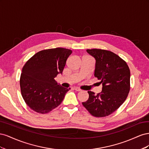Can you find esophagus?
Returning <instances> with one entry per match:
<instances>
[{
    "mask_svg": "<svg viewBox=\"0 0 149 149\" xmlns=\"http://www.w3.org/2000/svg\"><path fill=\"white\" fill-rule=\"evenodd\" d=\"M74 89L75 90V91H81V89H79V88H77V87H74Z\"/></svg>",
    "mask_w": 149,
    "mask_h": 149,
    "instance_id": "1",
    "label": "esophagus"
}]
</instances>
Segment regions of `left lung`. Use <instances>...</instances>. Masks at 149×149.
<instances>
[{
    "mask_svg": "<svg viewBox=\"0 0 149 149\" xmlns=\"http://www.w3.org/2000/svg\"><path fill=\"white\" fill-rule=\"evenodd\" d=\"M86 52L95 59L94 76L101 81L102 88L96 95L88 91V100L82 104L94 117L107 116L118 109L128 96L130 70L126 62L113 52L101 49Z\"/></svg>",
    "mask_w": 149,
    "mask_h": 149,
    "instance_id": "left-lung-1",
    "label": "left lung"
}]
</instances>
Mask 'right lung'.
I'll return each instance as SVG.
<instances>
[{
    "mask_svg": "<svg viewBox=\"0 0 149 149\" xmlns=\"http://www.w3.org/2000/svg\"><path fill=\"white\" fill-rule=\"evenodd\" d=\"M71 49L56 48L44 49L31 57L22 71V96L33 111L40 114L50 112L59 106L70 88L62 87L55 78L62 74Z\"/></svg>",
    "mask_w": 149,
    "mask_h": 149,
    "instance_id": "add662e5",
    "label": "right lung"
}]
</instances>
